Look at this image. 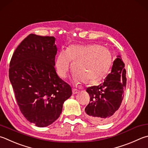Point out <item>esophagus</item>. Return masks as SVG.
Returning <instances> with one entry per match:
<instances>
[{"mask_svg":"<svg viewBox=\"0 0 148 148\" xmlns=\"http://www.w3.org/2000/svg\"><path fill=\"white\" fill-rule=\"evenodd\" d=\"M77 92H79V90L76 89V88H72V94L73 95H75V94H77Z\"/></svg>","mask_w":148,"mask_h":148,"instance_id":"obj_1","label":"esophagus"}]
</instances>
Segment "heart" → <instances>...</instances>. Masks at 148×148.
<instances>
[{
    "mask_svg": "<svg viewBox=\"0 0 148 148\" xmlns=\"http://www.w3.org/2000/svg\"><path fill=\"white\" fill-rule=\"evenodd\" d=\"M74 72L75 83L95 85L106 76L112 63L110 50L97 44L73 45L66 51H61L56 61L58 74L66 77L71 69Z\"/></svg>",
    "mask_w": 148,
    "mask_h": 148,
    "instance_id": "heart-1",
    "label": "heart"
}]
</instances>
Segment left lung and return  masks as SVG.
Returning a JSON list of instances; mask_svg holds the SVG:
<instances>
[{
	"instance_id": "obj_1",
	"label": "left lung",
	"mask_w": 148,
	"mask_h": 148,
	"mask_svg": "<svg viewBox=\"0 0 148 148\" xmlns=\"http://www.w3.org/2000/svg\"><path fill=\"white\" fill-rule=\"evenodd\" d=\"M125 64L120 56L114 61L111 72L104 82L87 88L90 102L85 107L86 116L95 123L108 122L114 117L122 103L126 87Z\"/></svg>"
}]
</instances>
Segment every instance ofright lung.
<instances>
[{
  "instance_id": "right-lung-1",
  "label": "right lung",
  "mask_w": 148,
  "mask_h": 148,
  "mask_svg": "<svg viewBox=\"0 0 148 148\" xmlns=\"http://www.w3.org/2000/svg\"><path fill=\"white\" fill-rule=\"evenodd\" d=\"M56 38L29 34L16 48L9 77L22 114L29 122L46 127L60 116L72 88L55 69Z\"/></svg>"
}]
</instances>
